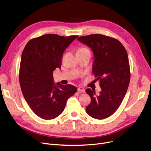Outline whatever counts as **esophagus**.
<instances>
[{
    "mask_svg": "<svg viewBox=\"0 0 151 151\" xmlns=\"http://www.w3.org/2000/svg\"><path fill=\"white\" fill-rule=\"evenodd\" d=\"M78 91L79 92H84L85 89L83 88H81V87H80V88H78Z\"/></svg>",
    "mask_w": 151,
    "mask_h": 151,
    "instance_id": "esophagus-1",
    "label": "esophagus"
}]
</instances>
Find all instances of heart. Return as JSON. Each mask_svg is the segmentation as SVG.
<instances>
[{"mask_svg": "<svg viewBox=\"0 0 151 151\" xmlns=\"http://www.w3.org/2000/svg\"><path fill=\"white\" fill-rule=\"evenodd\" d=\"M81 49H86V48H84V47H82V48H80V50H81Z\"/></svg>", "mask_w": 151, "mask_h": 151, "instance_id": "b5f03b06", "label": "heart"}]
</instances>
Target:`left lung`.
<instances>
[{"label":"left lung","mask_w":151,"mask_h":151,"mask_svg":"<svg viewBox=\"0 0 151 151\" xmlns=\"http://www.w3.org/2000/svg\"><path fill=\"white\" fill-rule=\"evenodd\" d=\"M78 40L93 52L92 71L101 89L98 96L95 90H86L91 99L86 113L94 119H104L119 107L127 91L130 80L128 54L118 40L108 36L91 34L79 37Z\"/></svg>","instance_id":"obj_1"}]
</instances>
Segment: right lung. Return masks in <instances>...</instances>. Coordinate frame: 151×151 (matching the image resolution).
Listing matches in <instances>:
<instances>
[{"instance_id": "1", "label": "right lung", "mask_w": 151, "mask_h": 151, "mask_svg": "<svg viewBox=\"0 0 151 151\" xmlns=\"http://www.w3.org/2000/svg\"><path fill=\"white\" fill-rule=\"evenodd\" d=\"M78 35L45 34L31 39L24 49L19 79L22 94L38 117L50 120L64 110L67 100L77 92L75 86H55L53 71L61 68L63 52Z\"/></svg>"}]
</instances>
